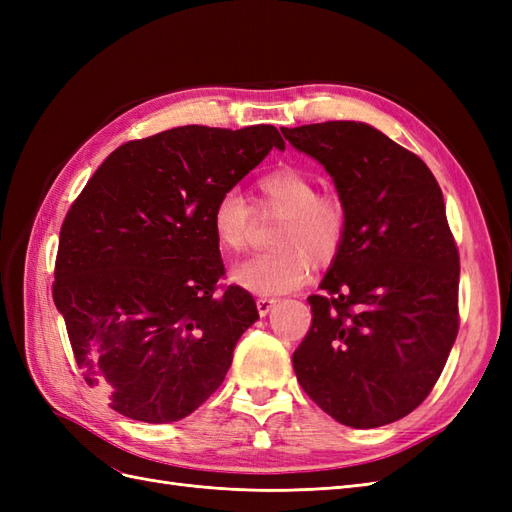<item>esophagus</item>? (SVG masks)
<instances>
[{
  "instance_id": "34e87169",
  "label": "esophagus",
  "mask_w": 512,
  "mask_h": 512,
  "mask_svg": "<svg viewBox=\"0 0 512 512\" xmlns=\"http://www.w3.org/2000/svg\"><path fill=\"white\" fill-rule=\"evenodd\" d=\"M275 303H277V299H273V297H258V299H256L258 314H260V316H267Z\"/></svg>"
}]
</instances>
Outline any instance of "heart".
<instances>
[{"instance_id": "1", "label": "heart", "mask_w": 512, "mask_h": 512, "mask_svg": "<svg viewBox=\"0 0 512 512\" xmlns=\"http://www.w3.org/2000/svg\"><path fill=\"white\" fill-rule=\"evenodd\" d=\"M254 207L237 192H224L211 211V228L220 250L239 256L250 250L256 215L280 218L271 232L273 250L247 260L235 282L258 294H282L301 286L312 262L329 267L348 232V209L335 192H318L316 179L299 168L282 166L256 183Z\"/></svg>"}]
</instances>
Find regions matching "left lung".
Segmentation results:
<instances>
[{"mask_svg":"<svg viewBox=\"0 0 512 512\" xmlns=\"http://www.w3.org/2000/svg\"><path fill=\"white\" fill-rule=\"evenodd\" d=\"M316 158L348 209L342 252L307 297L292 352L309 399L356 429L399 421L436 386L459 331V250L427 164L356 121L282 128Z\"/></svg>","mask_w":512,"mask_h":512,"instance_id":"8db88e82","label":"left lung"}]
</instances>
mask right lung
Listing matches in <instances>:
<instances>
[{"label":"right lung","mask_w":512,"mask_h":512,"mask_svg":"<svg viewBox=\"0 0 512 512\" xmlns=\"http://www.w3.org/2000/svg\"><path fill=\"white\" fill-rule=\"evenodd\" d=\"M284 149L273 126H183L108 156L61 224L53 301L85 382L115 412L173 423L220 389L258 320L211 228L218 198Z\"/></svg>","instance_id":"right-lung-1"}]
</instances>
